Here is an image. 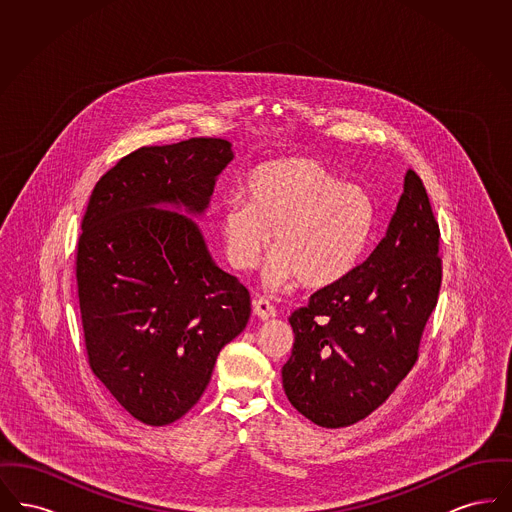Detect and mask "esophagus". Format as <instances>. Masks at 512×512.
I'll list each match as a JSON object with an SVG mask.
<instances>
[{
    "instance_id": "obj_1",
    "label": "esophagus",
    "mask_w": 512,
    "mask_h": 512,
    "mask_svg": "<svg viewBox=\"0 0 512 512\" xmlns=\"http://www.w3.org/2000/svg\"><path fill=\"white\" fill-rule=\"evenodd\" d=\"M253 313L263 320L267 318L276 317V309L274 305L268 301L267 297H259L253 301Z\"/></svg>"
}]
</instances>
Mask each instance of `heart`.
<instances>
[{"instance_id":"heart-1","label":"heart","mask_w":512,"mask_h":512,"mask_svg":"<svg viewBox=\"0 0 512 512\" xmlns=\"http://www.w3.org/2000/svg\"><path fill=\"white\" fill-rule=\"evenodd\" d=\"M370 226L365 192L340 182L315 159L261 167L247 182V201L228 203L220 217L234 267H255L274 234L270 284L282 286L297 278L305 288H326L355 267Z\"/></svg>"}]
</instances>
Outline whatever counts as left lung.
Here are the masks:
<instances>
[{"instance_id": "left-lung-1", "label": "left lung", "mask_w": 512, "mask_h": 512, "mask_svg": "<svg viewBox=\"0 0 512 512\" xmlns=\"http://www.w3.org/2000/svg\"><path fill=\"white\" fill-rule=\"evenodd\" d=\"M441 265L438 220L409 169L382 242L290 317L295 340L282 382L293 407L322 428L351 426L376 411L418 361Z\"/></svg>"}]
</instances>
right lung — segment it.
I'll return each mask as SVG.
<instances>
[{
    "mask_svg": "<svg viewBox=\"0 0 512 512\" xmlns=\"http://www.w3.org/2000/svg\"><path fill=\"white\" fill-rule=\"evenodd\" d=\"M232 157L222 138L140 147L99 178L82 219L74 270L88 365L149 426L194 407L251 315L247 288L211 261L194 222L155 209L203 213Z\"/></svg>",
    "mask_w": 512,
    "mask_h": 512,
    "instance_id": "1",
    "label": "right lung"
}]
</instances>
